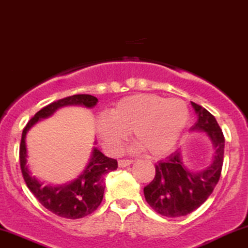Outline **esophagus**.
Wrapping results in <instances>:
<instances>
[{"label":"esophagus","instance_id":"1","mask_svg":"<svg viewBox=\"0 0 248 248\" xmlns=\"http://www.w3.org/2000/svg\"><path fill=\"white\" fill-rule=\"evenodd\" d=\"M134 162L133 159H120L119 160V168H126V166L130 165Z\"/></svg>","mask_w":248,"mask_h":248}]
</instances>
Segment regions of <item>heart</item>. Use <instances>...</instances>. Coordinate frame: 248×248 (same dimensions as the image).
<instances>
[{
  "label": "heart",
  "mask_w": 248,
  "mask_h": 248,
  "mask_svg": "<svg viewBox=\"0 0 248 248\" xmlns=\"http://www.w3.org/2000/svg\"><path fill=\"white\" fill-rule=\"evenodd\" d=\"M186 103L157 94L140 93L124 98L109 112L98 116L95 127L104 147L119 154L129 132L137 140L135 149L160 157L172 150L188 121Z\"/></svg>",
  "instance_id": "obj_1"
}]
</instances>
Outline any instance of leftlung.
Masks as SVG:
<instances>
[{"label": "left lung", "instance_id": "obj_1", "mask_svg": "<svg viewBox=\"0 0 248 248\" xmlns=\"http://www.w3.org/2000/svg\"><path fill=\"white\" fill-rule=\"evenodd\" d=\"M198 120L192 129L207 133L215 155L208 168L192 172L185 166L179 151L156 164V175L144 187L148 204L162 216H186L204 203L218 183L224 159V135L215 116L193 103Z\"/></svg>", "mask_w": 248, "mask_h": 248}]
</instances>
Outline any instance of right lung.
<instances>
[{
  "mask_svg": "<svg viewBox=\"0 0 248 248\" xmlns=\"http://www.w3.org/2000/svg\"><path fill=\"white\" fill-rule=\"evenodd\" d=\"M97 103V98L91 94H74L63 99L53 101L35 113L23 129L19 145V162L26 186L46 209L63 218H82L97 210L103 201L106 174L116 170L118 162L113 158L106 157L97 148H94L88 166L76 180L61 186H44L34 177H32L26 165V133L35 122L40 119L48 118L60 107L82 105L90 108Z\"/></svg>",
  "mask_w": 248,
  "mask_h": 248,
  "instance_id": "obj_1",
  "label": "right lung"
}]
</instances>
